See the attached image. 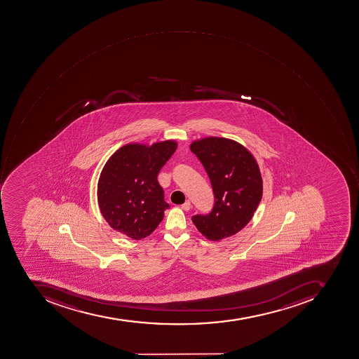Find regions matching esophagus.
I'll use <instances>...</instances> for the list:
<instances>
[{
	"mask_svg": "<svg viewBox=\"0 0 359 359\" xmlns=\"http://www.w3.org/2000/svg\"><path fill=\"white\" fill-rule=\"evenodd\" d=\"M181 208L183 210H189L191 208V202L189 200H187L186 202L183 203L182 205H181Z\"/></svg>",
	"mask_w": 359,
	"mask_h": 359,
	"instance_id": "34e87169",
	"label": "esophagus"
}]
</instances>
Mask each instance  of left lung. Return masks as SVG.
<instances>
[{
  "label": "left lung",
  "mask_w": 359,
  "mask_h": 359,
  "mask_svg": "<svg viewBox=\"0 0 359 359\" xmlns=\"http://www.w3.org/2000/svg\"><path fill=\"white\" fill-rule=\"evenodd\" d=\"M190 149L205 169L214 193L212 210L193 215V224L210 240L235 235L249 223L262 198L257 161L243 145L223 137L193 142Z\"/></svg>",
  "instance_id": "1"
}]
</instances>
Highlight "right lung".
<instances>
[{"instance_id": "right-lung-1", "label": "right lung", "mask_w": 359, "mask_h": 359, "mask_svg": "<svg viewBox=\"0 0 359 359\" xmlns=\"http://www.w3.org/2000/svg\"><path fill=\"white\" fill-rule=\"evenodd\" d=\"M177 149L173 141L130 144L107 161L98 181V204L107 223L134 240L156 229L169 208L157 176Z\"/></svg>"}]
</instances>
